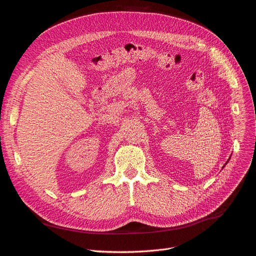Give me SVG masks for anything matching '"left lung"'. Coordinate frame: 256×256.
I'll use <instances>...</instances> for the list:
<instances>
[{
	"instance_id": "1",
	"label": "left lung",
	"mask_w": 256,
	"mask_h": 256,
	"mask_svg": "<svg viewBox=\"0 0 256 256\" xmlns=\"http://www.w3.org/2000/svg\"><path fill=\"white\" fill-rule=\"evenodd\" d=\"M226 163H228V162H226Z\"/></svg>"
}]
</instances>
